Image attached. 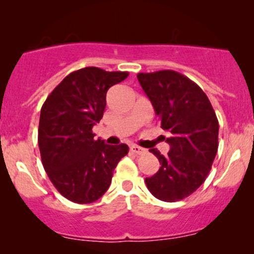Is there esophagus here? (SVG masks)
<instances>
[{
    "label": "esophagus",
    "instance_id": "obj_1",
    "mask_svg": "<svg viewBox=\"0 0 254 254\" xmlns=\"http://www.w3.org/2000/svg\"><path fill=\"white\" fill-rule=\"evenodd\" d=\"M130 150L132 151V153L137 154V155H141V154L145 153L144 148L139 147V145H137V144H131V145H130Z\"/></svg>",
    "mask_w": 254,
    "mask_h": 254
}]
</instances>
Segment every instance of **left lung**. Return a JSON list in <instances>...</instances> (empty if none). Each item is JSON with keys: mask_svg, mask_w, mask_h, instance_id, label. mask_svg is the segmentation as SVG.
<instances>
[{"mask_svg": "<svg viewBox=\"0 0 254 254\" xmlns=\"http://www.w3.org/2000/svg\"><path fill=\"white\" fill-rule=\"evenodd\" d=\"M142 89L149 98L161 127L170 132L166 156L150 149L159 171L145 178L157 199L176 202L190 196L205 182L218 148V121L205 93L190 78L173 70L139 72Z\"/></svg>", "mask_w": 254, "mask_h": 254, "instance_id": "1", "label": "left lung"}]
</instances>
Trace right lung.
Returning a JSON list of instances; mask_svg holds the SVG:
<instances>
[{
  "label": "right lung",
  "mask_w": 254,
  "mask_h": 254,
  "mask_svg": "<svg viewBox=\"0 0 254 254\" xmlns=\"http://www.w3.org/2000/svg\"><path fill=\"white\" fill-rule=\"evenodd\" d=\"M127 71L87 66L72 71L42 106L38 144L44 170L62 196L78 204L98 200L112 180L113 170L129 151L122 143L94 139L92 127L103 118L110 87Z\"/></svg>",
  "instance_id": "add662e5"
}]
</instances>
